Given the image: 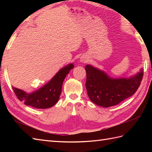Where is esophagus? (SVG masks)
Returning a JSON list of instances; mask_svg holds the SVG:
<instances>
[{
    "instance_id": "34e87169",
    "label": "esophagus",
    "mask_w": 152,
    "mask_h": 152,
    "mask_svg": "<svg viewBox=\"0 0 152 152\" xmlns=\"http://www.w3.org/2000/svg\"><path fill=\"white\" fill-rule=\"evenodd\" d=\"M80 61L82 63H86V62H88V59H87L86 57H82V58H81V59H80Z\"/></svg>"
}]
</instances>
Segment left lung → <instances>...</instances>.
<instances>
[{
  "instance_id": "left-lung-1",
  "label": "left lung",
  "mask_w": 152,
  "mask_h": 152,
  "mask_svg": "<svg viewBox=\"0 0 152 152\" xmlns=\"http://www.w3.org/2000/svg\"><path fill=\"white\" fill-rule=\"evenodd\" d=\"M86 87L90 100L95 104L108 108L118 104L134 94L143 78V70L130 78L112 79L91 65H86Z\"/></svg>"
}]
</instances>
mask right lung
<instances>
[{
	"mask_svg": "<svg viewBox=\"0 0 152 152\" xmlns=\"http://www.w3.org/2000/svg\"><path fill=\"white\" fill-rule=\"evenodd\" d=\"M74 66L73 64L64 66L47 84L31 94H27L22 90L15 88H12L13 90L18 99L24 102L25 104L36 108H49L59 101L64 80Z\"/></svg>",
	"mask_w": 152,
	"mask_h": 152,
	"instance_id": "add662e5",
	"label": "right lung"
}]
</instances>
